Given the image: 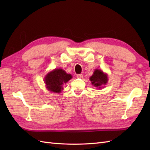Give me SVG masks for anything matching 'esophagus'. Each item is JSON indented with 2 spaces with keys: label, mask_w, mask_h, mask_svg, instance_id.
<instances>
[{
  "label": "esophagus",
  "mask_w": 150,
  "mask_h": 150,
  "mask_svg": "<svg viewBox=\"0 0 150 150\" xmlns=\"http://www.w3.org/2000/svg\"><path fill=\"white\" fill-rule=\"evenodd\" d=\"M82 77H83V75H82V74H78V75H77V77L79 78V79H81V78H82Z\"/></svg>",
  "instance_id": "esophagus-1"
}]
</instances>
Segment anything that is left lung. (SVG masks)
Here are the masks:
<instances>
[{"label": "left lung", "instance_id": "obj_1", "mask_svg": "<svg viewBox=\"0 0 150 150\" xmlns=\"http://www.w3.org/2000/svg\"><path fill=\"white\" fill-rule=\"evenodd\" d=\"M90 80L91 82L92 85L98 89L103 88L104 85H106L108 82V75L104 73L101 69H96L94 71Z\"/></svg>", "mask_w": 150, "mask_h": 150}]
</instances>
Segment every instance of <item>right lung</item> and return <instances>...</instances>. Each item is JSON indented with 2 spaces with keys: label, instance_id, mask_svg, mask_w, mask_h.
I'll use <instances>...</instances> for the list:
<instances>
[{
  "label": "right lung",
  "instance_id": "right-lung-1",
  "mask_svg": "<svg viewBox=\"0 0 150 150\" xmlns=\"http://www.w3.org/2000/svg\"><path fill=\"white\" fill-rule=\"evenodd\" d=\"M72 78L62 69H55L49 72L44 77L46 88L50 91L59 93L63 90L62 86Z\"/></svg>",
  "mask_w": 150,
  "mask_h": 150
}]
</instances>
